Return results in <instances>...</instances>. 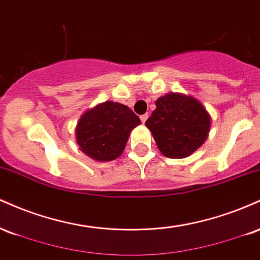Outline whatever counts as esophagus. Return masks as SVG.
I'll return each mask as SVG.
<instances>
[{
	"label": "esophagus",
	"instance_id": "34e87169",
	"mask_svg": "<svg viewBox=\"0 0 260 260\" xmlns=\"http://www.w3.org/2000/svg\"><path fill=\"white\" fill-rule=\"evenodd\" d=\"M148 117H149V115H148V113H144V115H142V116H140V121H142L143 123H144V122L148 120Z\"/></svg>",
	"mask_w": 260,
	"mask_h": 260
}]
</instances>
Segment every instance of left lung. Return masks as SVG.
I'll use <instances>...</instances> for the list:
<instances>
[{
    "label": "left lung",
    "mask_w": 260,
    "mask_h": 260,
    "mask_svg": "<svg viewBox=\"0 0 260 260\" xmlns=\"http://www.w3.org/2000/svg\"><path fill=\"white\" fill-rule=\"evenodd\" d=\"M156 109L145 122L159 150L166 157L182 159L207 139L210 116L194 98L170 94L156 100Z\"/></svg>",
    "instance_id": "8db88e82"
}]
</instances>
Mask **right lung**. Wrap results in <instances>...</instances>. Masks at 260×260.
Listing matches in <instances>:
<instances>
[{
  "label": "right lung",
  "mask_w": 260,
  "mask_h": 260,
  "mask_svg": "<svg viewBox=\"0 0 260 260\" xmlns=\"http://www.w3.org/2000/svg\"><path fill=\"white\" fill-rule=\"evenodd\" d=\"M139 123L129 107L106 101L82 116L76 129L77 143L91 159L115 160L126 147L129 132Z\"/></svg>",
  "instance_id": "right-lung-1"
}]
</instances>
